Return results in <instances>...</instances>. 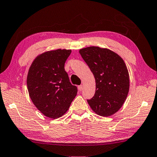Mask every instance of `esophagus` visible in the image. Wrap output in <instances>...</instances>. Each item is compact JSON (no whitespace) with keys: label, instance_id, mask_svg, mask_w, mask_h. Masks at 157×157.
<instances>
[{"label":"esophagus","instance_id":"esophagus-1","mask_svg":"<svg viewBox=\"0 0 157 157\" xmlns=\"http://www.w3.org/2000/svg\"><path fill=\"white\" fill-rule=\"evenodd\" d=\"M78 90H79L80 91H81L82 90V89H83V85H79V86L78 87Z\"/></svg>","mask_w":157,"mask_h":157}]
</instances>
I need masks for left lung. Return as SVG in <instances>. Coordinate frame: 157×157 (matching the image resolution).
<instances>
[{
	"label": "left lung",
	"mask_w": 157,
	"mask_h": 157,
	"mask_svg": "<svg viewBox=\"0 0 157 157\" xmlns=\"http://www.w3.org/2000/svg\"><path fill=\"white\" fill-rule=\"evenodd\" d=\"M96 80L95 95L87 100L100 116L113 115L122 107L129 91L128 71L124 61L108 48L90 46L79 51Z\"/></svg>",
	"instance_id": "left-lung-1"
}]
</instances>
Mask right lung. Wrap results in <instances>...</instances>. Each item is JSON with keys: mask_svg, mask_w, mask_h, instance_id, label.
I'll use <instances>...</instances> for the list:
<instances>
[{"mask_svg": "<svg viewBox=\"0 0 157 157\" xmlns=\"http://www.w3.org/2000/svg\"><path fill=\"white\" fill-rule=\"evenodd\" d=\"M72 51L57 49L43 52L29 67L26 84L29 96L36 108L45 116L55 119L68 110L77 94L64 65Z\"/></svg>", "mask_w": 157, "mask_h": 157, "instance_id": "add662e5", "label": "right lung"}]
</instances>
